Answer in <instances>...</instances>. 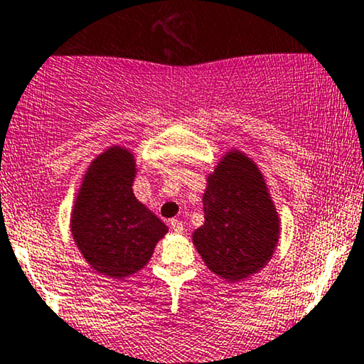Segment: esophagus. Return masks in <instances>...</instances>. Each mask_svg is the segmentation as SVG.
Wrapping results in <instances>:
<instances>
[{
	"label": "esophagus",
	"mask_w": 364,
	"mask_h": 364,
	"mask_svg": "<svg viewBox=\"0 0 364 364\" xmlns=\"http://www.w3.org/2000/svg\"><path fill=\"white\" fill-rule=\"evenodd\" d=\"M169 225H171V228H173L176 233H183V223L179 222V220H176V218L169 220Z\"/></svg>",
	"instance_id": "1"
}]
</instances>
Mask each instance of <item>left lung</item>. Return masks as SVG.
I'll return each instance as SVG.
<instances>
[{
	"label": "left lung",
	"instance_id": "8db88e82",
	"mask_svg": "<svg viewBox=\"0 0 364 364\" xmlns=\"http://www.w3.org/2000/svg\"><path fill=\"white\" fill-rule=\"evenodd\" d=\"M203 210L205 223L193 233V243L210 270L240 280L269 262L279 240V218L250 159L233 151L220 161L208 178Z\"/></svg>",
	"mask_w": 364,
	"mask_h": 364
}]
</instances>
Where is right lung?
I'll return each instance as SVG.
<instances>
[{
	"instance_id": "obj_1",
	"label": "right lung",
	"mask_w": 364,
	"mask_h": 364,
	"mask_svg": "<svg viewBox=\"0 0 364 364\" xmlns=\"http://www.w3.org/2000/svg\"><path fill=\"white\" fill-rule=\"evenodd\" d=\"M134 158L110 148L92 163L77 196L72 233L99 274L124 279L148 264L168 228L132 193Z\"/></svg>"
}]
</instances>
